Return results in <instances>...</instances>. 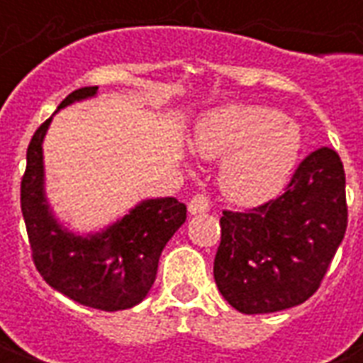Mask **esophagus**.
Masks as SVG:
<instances>
[{"instance_id": "34e87169", "label": "esophagus", "mask_w": 363, "mask_h": 363, "mask_svg": "<svg viewBox=\"0 0 363 363\" xmlns=\"http://www.w3.org/2000/svg\"><path fill=\"white\" fill-rule=\"evenodd\" d=\"M210 210V198L206 194H196L192 196V200L189 202V212L190 213H202Z\"/></svg>"}]
</instances>
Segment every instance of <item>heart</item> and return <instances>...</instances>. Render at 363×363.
Listing matches in <instances>:
<instances>
[{
  "label": "heart",
  "instance_id": "obj_1",
  "mask_svg": "<svg viewBox=\"0 0 363 363\" xmlns=\"http://www.w3.org/2000/svg\"><path fill=\"white\" fill-rule=\"evenodd\" d=\"M192 147L200 157L223 159L220 184L225 196L260 204L289 181L301 153V134L278 111L228 106L198 124Z\"/></svg>",
  "mask_w": 363,
  "mask_h": 363
}]
</instances>
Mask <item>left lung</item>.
I'll return each mask as SVG.
<instances>
[{
	"label": "left lung",
	"instance_id": "8db88e82",
	"mask_svg": "<svg viewBox=\"0 0 363 363\" xmlns=\"http://www.w3.org/2000/svg\"><path fill=\"white\" fill-rule=\"evenodd\" d=\"M213 278L247 315L307 301L319 289L348 225L346 174L330 147L311 151L280 196L247 212L223 210Z\"/></svg>",
	"mask_w": 363,
	"mask_h": 363
}]
</instances>
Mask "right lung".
Returning <instances> with one entry per match:
<instances>
[{
  "instance_id": "add662e5",
  "label": "right lung",
  "mask_w": 363,
  "mask_h": 363,
  "mask_svg": "<svg viewBox=\"0 0 363 363\" xmlns=\"http://www.w3.org/2000/svg\"><path fill=\"white\" fill-rule=\"evenodd\" d=\"M96 89L74 91L58 108L89 99ZM50 120L38 126L28 143L27 169L21 181V212L36 270L46 284L77 303L101 311L130 309L153 286L159 257L186 220V206L177 198L143 200L101 233H69L52 216L44 196L43 140Z\"/></svg>"
}]
</instances>
